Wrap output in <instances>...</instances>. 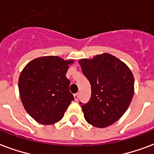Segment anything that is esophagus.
<instances>
[{"label":"esophagus","instance_id":"obj_1","mask_svg":"<svg viewBox=\"0 0 154 154\" xmlns=\"http://www.w3.org/2000/svg\"><path fill=\"white\" fill-rule=\"evenodd\" d=\"M74 98H75V100H78V98H79V93L74 94Z\"/></svg>","mask_w":154,"mask_h":154}]
</instances>
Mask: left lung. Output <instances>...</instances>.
<instances>
[{
  "mask_svg": "<svg viewBox=\"0 0 154 154\" xmlns=\"http://www.w3.org/2000/svg\"><path fill=\"white\" fill-rule=\"evenodd\" d=\"M78 63L91 87L90 100L82 106L85 119L98 128L112 125L125 114L132 100V72L125 63L109 54L83 58Z\"/></svg>",
  "mask_w": 154,
  "mask_h": 154,
  "instance_id": "1",
  "label": "left lung"
}]
</instances>
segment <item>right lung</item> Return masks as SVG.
<instances>
[{
    "label": "right lung",
    "instance_id": "add662e5",
    "mask_svg": "<svg viewBox=\"0 0 154 154\" xmlns=\"http://www.w3.org/2000/svg\"><path fill=\"white\" fill-rule=\"evenodd\" d=\"M57 56H45L29 62L19 77V91L25 110L42 125L58 122L74 100L66 77L69 64Z\"/></svg>",
    "mask_w": 154,
    "mask_h": 154
}]
</instances>
